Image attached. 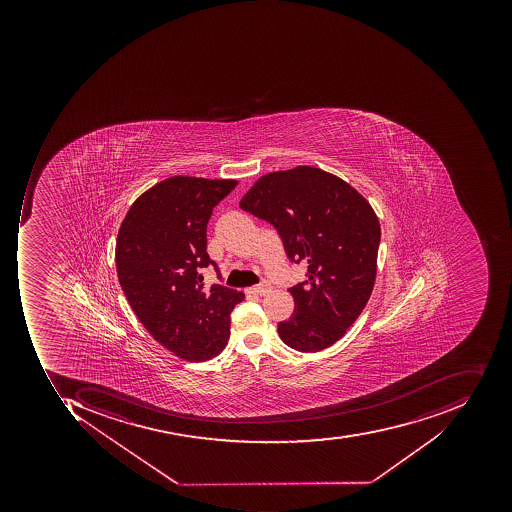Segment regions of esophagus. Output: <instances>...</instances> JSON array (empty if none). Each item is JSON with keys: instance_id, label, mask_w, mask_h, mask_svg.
Here are the masks:
<instances>
[{"instance_id": "1", "label": "esophagus", "mask_w": 512, "mask_h": 512, "mask_svg": "<svg viewBox=\"0 0 512 512\" xmlns=\"http://www.w3.org/2000/svg\"><path fill=\"white\" fill-rule=\"evenodd\" d=\"M271 291V286L268 283L258 284V286H252V288L248 289L249 294L254 295H266Z\"/></svg>"}]
</instances>
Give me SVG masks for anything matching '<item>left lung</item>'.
Returning a JSON list of instances; mask_svg holds the SVG:
<instances>
[{
  "label": "left lung",
  "mask_w": 512,
  "mask_h": 512,
  "mask_svg": "<svg viewBox=\"0 0 512 512\" xmlns=\"http://www.w3.org/2000/svg\"><path fill=\"white\" fill-rule=\"evenodd\" d=\"M240 208L277 229L289 260L308 263V280L289 289L295 308L278 323L281 340L300 352L334 345L374 289L381 229L369 201L337 175L297 166L258 178Z\"/></svg>",
  "instance_id": "8db88e82"
}]
</instances>
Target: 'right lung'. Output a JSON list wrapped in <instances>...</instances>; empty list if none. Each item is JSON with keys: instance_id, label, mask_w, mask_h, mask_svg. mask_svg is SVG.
Returning a JSON list of instances; mask_svg holds the SVG:
<instances>
[{"instance_id": "right-lung-1", "label": "right lung", "mask_w": 512, "mask_h": 512, "mask_svg": "<svg viewBox=\"0 0 512 512\" xmlns=\"http://www.w3.org/2000/svg\"><path fill=\"white\" fill-rule=\"evenodd\" d=\"M237 180L166 178L132 203L118 231L115 261L127 301L149 334L186 361L211 360L228 345L231 312L243 292L212 284L203 269L212 209Z\"/></svg>"}]
</instances>
